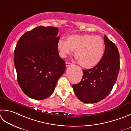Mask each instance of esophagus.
Masks as SVG:
<instances>
[{
  "instance_id": "1",
  "label": "esophagus",
  "mask_w": 131,
  "mask_h": 131,
  "mask_svg": "<svg viewBox=\"0 0 131 131\" xmlns=\"http://www.w3.org/2000/svg\"><path fill=\"white\" fill-rule=\"evenodd\" d=\"M73 65V63H70V62H66V66H67V67H68V66H70V65Z\"/></svg>"
}]
</instances>
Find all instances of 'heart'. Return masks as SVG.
Returning <instances> with one entry per match:
<instances>
[{
  "instance_id": "b5f03b06",
  "label": "heart",
  "mask_w": 131,
  "mask_h": 131,
  "mask_svg": "<svg viewBox=\"0 0 131 131\" xmlns=\"http://www.w3.org/2000/svg\"><path fill=\"white\" fill-rule=\"evenodd\" d=\"M57 48L61 57L65 58L74 50L79 65L85 68L95 67L101 62L105 53V45L102 38L93 35H72L66 40L60 39Z\"/></svg>"
}]
</instances>
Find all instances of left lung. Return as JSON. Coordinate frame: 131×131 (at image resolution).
<instances>
[{"label": "left lung", "mask_w": 131, "mask_h": 131, "mask_svg": "<svg viewBox=\"0 0 131 131\" xmlns=\"http://www.w3.org/2000/svg\"><path fill=\"white\" fill-rule=\"evenodd\" d=\"M105 53L98 65L83 70L82 81L73 84L74 93L81 101L95 103L108 95L116 82L120 69V56L116 45L104 35Z\"/></svg>", "instance_id": "left-lung-1"}]
</instances>
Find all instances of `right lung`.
Wrapping results in <instances>:
<instances>
[{
	"label": "right lung",
	"instance_id": "right-lung-1",
	"mask_svg": "<svg viewBox=\"0 0 131 131\" xmlns=\"http://www.w3.org/2000/svg\"><path fill=\"white\" fill-rule=\"evenodd\" d=\"M58 33L57 28L39 26L25 32L17 43L14 62L17 82L30 98L50 96L65 72V61L58 52Z\"/></svg>",
	"mask_w": 131,
	"mask_h": 131
}]
</instances>
